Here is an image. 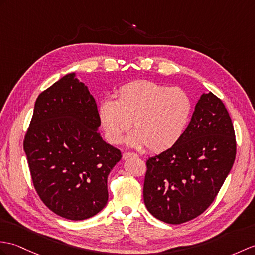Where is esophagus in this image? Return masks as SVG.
<instances>
[{"mask_svg":"<svg viewBox=\"0 0 255 255\" xmlns=\"http://www.w3.org/2000/svg\"><path fill=\"white\" fill-rule=\"evenodd\" d=\"M134 156H137V154H134V153H131V152H124L123 153L124 159H128L130 157H134Z\"/></svg>","mask_w":255,"mask_h":255,"instance_id":"esophagus-1","label":"esophagus"}]
</instances>
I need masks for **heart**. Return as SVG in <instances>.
Masks as SVG:
<instances>
[{
	"label": "heart",
	"instance_id": "obj_1",
	"mask_svg": "<svg viewBox=\"0 0 255 255\" xmlns=\"http://www.w3.org/2000/svg\"><path fill=\"white\" fill-rule=\"evenodd\" d=\"M192 108L190 96L181 88L137 80L121 87L117 100L108 97L101 101L98 117L110 143H121L133 122L135 129L128 134L127 144L161 152L182 137Z\"/></svg>",
	"mask_w": 255,
	"mask_h": 255
}]
</instances>
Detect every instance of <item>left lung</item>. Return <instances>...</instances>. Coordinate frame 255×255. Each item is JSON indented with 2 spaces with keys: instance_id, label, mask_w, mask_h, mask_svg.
Wrapping results in <instances>:
<instances>
[{
  "instance_id": "obj_1",
  "label": "left lung",
  "mask_w": 255,
  "mask_h": 255,
  "mask_svg": "<svg viewBox=\"0 0 255 255\" xmlns=\"http://www.w3.org/2000/svg\"><path fill=\"white\" fill-rule=\"evenodd\" d=\"M235 158L232 118L221 99L203 93L179 141L146 161L147 211L167 224L193 220L214 201Z\"/></svg>"
}]
</instances>
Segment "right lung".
<instances>
[{"instance_id":"1","label":"right lung","mask_w":255,"mask_h":255,"mask_svg":"<svg viewBox=\"0 0 255 255\" xmlns=\"http://www.w3.org/2000/svg\"><path fill=\"white\" fill-rule=\"evenodd\" d=\"M96 100L75 73L35 101L23 140L35 191L55 214L90 218L108 203V177L122 153L101 137Z\"/></svg>"}]
</instances>
